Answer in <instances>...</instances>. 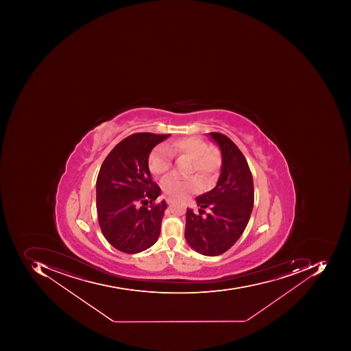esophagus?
Instances as JSON below:
<instances>
[{"instance_id":"esophagus-1","label":"esophagus","mask_w":351,"mask_h":351,"mask_svg":"<svg viewBox=\"0 0 351 351\" xmlns=\"http://www.w3.org/2000/svg\"><path fill=\"white\" fill-rule=\"evenodd\" d=\"M165 199H167V204H173V198L170 197V196H169V197L165 198Z\"/></svg>"}]
</instances>
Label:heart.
I'll use <instances>...</instances> for the list:
<instances>
[{
  "label": "heart",
  "instance_id": "heart-1",
  "mask_svg": "<svg viewBox=\"0 0 351 351\" xmlns=\"http://www.w3.org/2000/svg\"><path fill=\"white\" fill-rule=\"evenodd\" d=\"M173 156L184 157L191 160L188 174L197 172L206 182H211L219 172L221 159L216 152L210 149L208 143L199 137H184L174 140L167 147H157L149 156V169L154 176H163L172 167ZM162 190L174 197H186L191 193L199 190L197 177H180L171 175L161 182Z\"/></svg>",
  "mask_w": 351,
  "mask_h": 351
}]
</instances>
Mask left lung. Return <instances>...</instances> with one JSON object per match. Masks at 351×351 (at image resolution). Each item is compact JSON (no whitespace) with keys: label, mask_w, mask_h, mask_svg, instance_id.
Here are the masks:
<instances>
[{"label":"left lung","mask_w":351,"mask_h":351,"mask_svg":"<svg viewBox=\"0 0 351 351\" xmlns=\"http://www.w3.org/2000/svg\"><path fill=\"white\" fill-rule=\"evenodd\" d=\"M208 136L221 154L219 178L215 188L195 199L199 214L186 210L184 237L199 254L217 256L229 250L245 231L254 204V186L250 167L237 145L220 133Z\"/></svg>","instance_id":"1"}]
</instances>
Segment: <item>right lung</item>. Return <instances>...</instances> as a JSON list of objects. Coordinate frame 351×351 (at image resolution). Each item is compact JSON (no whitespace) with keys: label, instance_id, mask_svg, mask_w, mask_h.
I'll use <instances>...</instances> for the list:
<instances>
[{"label":"right lung","instance_id":"1","mask_svg":"<svg viewBox=\"0 0 351 351\" xmlns=\"http://www.w3.org/2000/svg\"><path fill=\"white\" fill-rule=\"evenodd\" d=\"M169 137L133 134L101 165L96 182L99 226L106 241L121 252H143L158 241L167 204L165 199L154 204L161 190L152 180L147 162L152 149Z\"/></svg>","mask_w":351,"mask_h":351}]
</instances>
